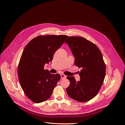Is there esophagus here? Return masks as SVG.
<instances>
[{"label": "esophagus", "instance_id": "1", "mask_svg": "<svg viewBox=\"0 0 125 125\" xmlns=\"http://www.w3.org/2000/svg\"><path fill=\"white\" fill-rule=\"evenodd\" d=\"M61 78H66V76L64 75V74H61Z\"/></svg>", "mask_w": 125, "mask_h": 125}]
</instances>
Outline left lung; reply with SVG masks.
Instances as JSON below:
<instances>
[{"instance_id": "left-lung-1", "label": "left lung", "mask_w": 125, "mask_h": 125, "mask_svg": "<svg viewBox=\"0 0 125 125\" xmlns=\"http://www.w3.org/2000/svg\"><path fill=\"white\" fill-rule=\"evenodd\" d=\"M65 42L74 56L75 65L82 68L79 81H76L74 76L67 77L70 81L67 94L77 101H89L99 92L105 76L101 52L94 43L82 37L70 36Z\"/></svg>"}]
</instances>
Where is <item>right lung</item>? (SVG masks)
Instances as JSON below:
<instances>
[{
    "label": "right lung",
    "mask_w": 125,
    "mask_h": 125,
    "mask_svg": "<svg viewBox=\"0 0 125 125\" xmlns=\"http://www.w3.org/2000/svg\"><path fill=\"white\" fill-rule=\"evenodd\" d=\"M68 36L47 35L37 36L24 48L19 63L18 74L24 92L32 101L42 102L51 96L60 75L44 69V64L52 60L56 51Z\"/></svg>",
    "instance_id": "obj_1"
}]
</instances>
